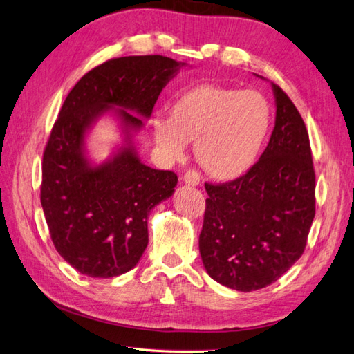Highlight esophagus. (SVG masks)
Segmentation results:
<instances>
[{
  "label": "esophagus",
  "mask_w": 354,
  "mask_h": 354,
  "mask_svg": "<svg viewBox=\"0 0 354 354\" xmlns=\"http://www.w3.org/2000/svg\"><path fill=\"white\" fill-rule=\"evenodd\" d=\"M201 179H202L201 174H198V171L194 169H189L184 174V183L189 187H196L201 184Z\"/></svg>",
  "instance_id": "obj_1"
}]
</instances>
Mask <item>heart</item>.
Instances as JSON below:
<instances>
[{"instance_id": "b5f03b06", "label": "heart", "mask_w": 354, "mask_h": 354, "mask_svg": "<svg viewBox=\"0 0 354 354\" xmlns=\"http://www.w3.org/2000/svg\"><path fill=\"white\" fill-rule=\"evenodd\" d=\"M270 125V107L257 91L201 85L151 121L152 138L170 160L184 157L188 142L201 166L216 179H233L254 165Z\"/></svg>"}]
</instances>
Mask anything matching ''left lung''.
Segmentation results:
<instances>
[{"label":"left lung","mask_w":354,"mask_h":354,"mask_svg":"<svg viewBox=\"0 0 354 354\" xmlns=\"http://www.w3.org/2000/svg\"><path fill=\"white\" fill-rule=\"evenodd\" d=\"M277 116L266 149L245 175L205 184L198 236L212 279L254 292L284 275L302 256L315 215V174L310 138L292 100L272 82Z\"/></svg>","instance_id":"obj_1"}]
</instances>
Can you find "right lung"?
Instances as JSON below:
<instances>
[{"mask_svg": "<svg viewBox=\"0 0 354 354\" xmlns=\"http://www.w3.org/2000/svg\"><path fill=\"white\" fill-rule=\"evenodd\" d=\"M185 62L161 55L103 62L62 104L43 153L40 201L53 245L77 272L112 278L133 269L148 245V215L175 192L178 176L140 161L133 136ZM106 113L120 122L123 145L100 165L86 134Z\"/></svg>", "mask_w": 354, "mask_h": 354, "instance_id": "add662e5", "label": "right lung"}]
</instances>
